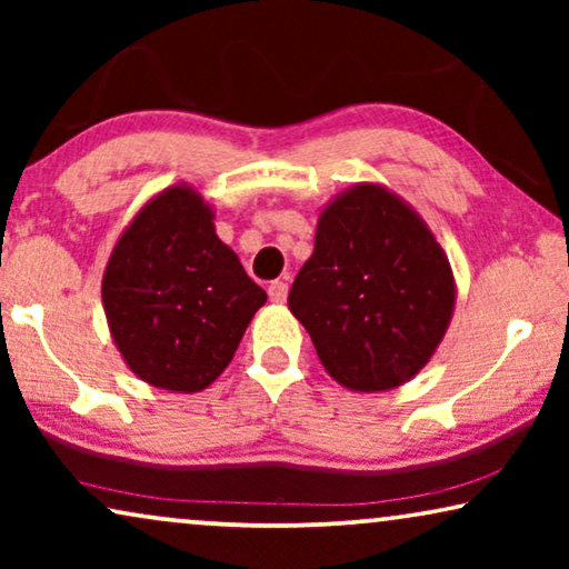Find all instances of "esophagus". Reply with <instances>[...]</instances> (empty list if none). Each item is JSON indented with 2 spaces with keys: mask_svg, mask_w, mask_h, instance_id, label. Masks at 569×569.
<instances>
[{
  "mask_svg": "<svg viewBox=\"0 0 569 569\" xmlns=\"http://www.w3.org/2000/svg\"><path fill=\"white\" fill-rule=\"evenodd\" d=\"M269 300L271 302H284L287 300V282L277 279V282L269 284Z\"/></svg>",
  "mask_w": 569,
  "mask_h": 569,
  "instance_id": "34e87169",
  "label": "esophagus"
}]
</instances>
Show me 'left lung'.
Returning <instances> with one entry per match:
<instances>
[{
    "label": "left lung",
    "mask_w": 569,
    "mask_h": 569,
    "mask_svg": "<svg viewBox=\"0 0 569 569\" xmlns=\"http://www.w3.org/2000/svg\"><path fill=\"white\" fill-rule=\"evenodd\" d=\"M287 306L339 386L391 391L440 347L456 279L415 207L380 183H355L318 214L313 253Z\"/></svg>",
    "instance_id": "left-lung-1"
}]
</instances>
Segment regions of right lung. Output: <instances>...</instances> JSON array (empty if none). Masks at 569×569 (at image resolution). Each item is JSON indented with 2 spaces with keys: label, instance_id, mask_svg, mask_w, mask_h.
Returning <instances> with one entry per match:
<instances>
[{
  "label": "right lung",
  "instance_id": "right-lung-1",
  "mask_svg": "<svg viewBox=\"0 0 569 569\" xmlns=\"http://www.w3.org/2000/svg\"><path fill=\"white\" fill-rule=\"evenodd\" d=\"M108 331L139 380L197 393L228 368L267 292L214 232V209L189 183L154 193L108 256Z\"/></svg>",
  "mask_w": 569,
  "mask_h": 569
}]
</instances>
